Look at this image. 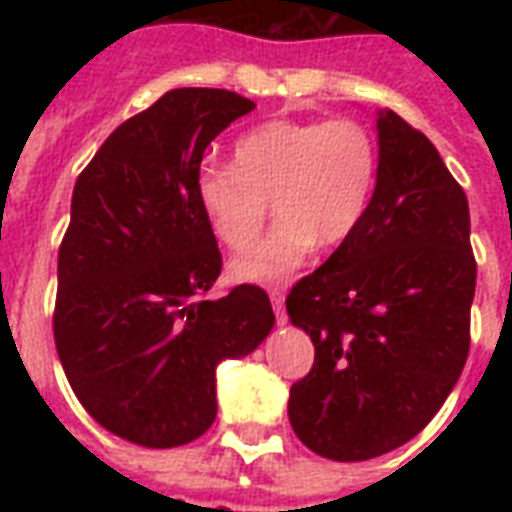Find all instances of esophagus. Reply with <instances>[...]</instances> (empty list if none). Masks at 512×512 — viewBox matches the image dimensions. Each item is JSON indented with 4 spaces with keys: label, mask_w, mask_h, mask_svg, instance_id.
Returning <instances> with one entry per match:
<instances>
[{
    "label": "esophagus",
    "mask_w": 512,
    "mask_h": 512,
    "mask_svg": "<svg viewBox=\"0 0 512 512\" xmlns=\"http://www.w3.org/2000/svg\"><path fill=\"white\" fill-rule=\"evenodd\" d=\"M271 305H273V313H276V321H279V324H287V313H284V292H281V289H271Z\"/></svg>",
    "instance_id": "1"
}]
</instances>
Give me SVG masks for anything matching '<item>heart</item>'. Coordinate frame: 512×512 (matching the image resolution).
Returning <instances> with one entry per match:
<instances>
[{"instance_id": "heart-1", "label": "heart", "mask_w": 512, "mask_h": 512, "mask_svg": "<svg viewBox=\"0 0 512 512\" xmlns=\"http://www.w3.org/2000/svg\"><path fill=\"white\" fill-rule=\"evenodd\" d=\"M377 140L361 122L276 119L244 132L233 164H201L196 201L220 244L248 247L267 199L280 220L265 240L231 263L247 284H279L300 271L316 247H337L361 228L377 183Z\"/></svg>"}]
</instances>
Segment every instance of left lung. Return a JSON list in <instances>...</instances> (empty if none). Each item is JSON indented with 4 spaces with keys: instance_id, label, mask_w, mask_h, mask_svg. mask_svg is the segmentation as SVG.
<instances>
[{
    "instance_id": "8db88e82",
    "label": "left lung",
    "mask_w": 512,
    "mask_h": 512,
    "mask_svg": "<svg viewBox=\"0 0 512 512\" xmlns=\"http://www.w3.org/2000/svg\"><path fill=\"white\" fill-rule=\"evenodd\" d=\"M377 148L361 228L287 297L289 321L316 348L289 390V422L335 462L372 460L417 436L470 348L468 196L436 146L390 108L377 111Z\"/></svg>"
}]
</instances>
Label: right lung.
I'll return each mask as SVG.
<instances>
[{"label": "right lung", "mask_w": 512, "mask_h": 512, "mask_svg": "<svg viewBox=\"0 0 512 512\" xmlns=\"http://www.w3.org/2000/svg\"><path fill=\"white\" fill-rule=\"evenodd\" d=\"M252 108L228 90L164 92L108 135L74 185L55 348L92 420L132 444L199 438L215 422L217 366L271 335L276 316L260 287L201 300L223 260L196 172L209 143Z\"/></svg>", "instance_id": "obj_1"}]
</instances>
